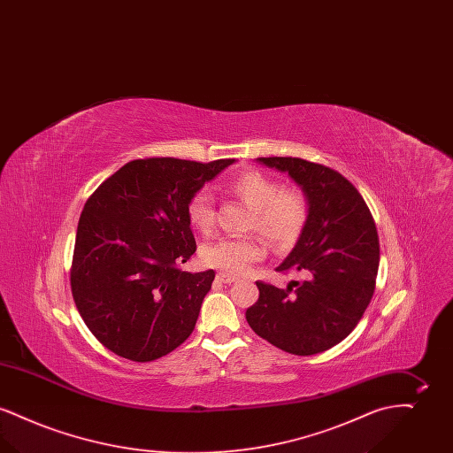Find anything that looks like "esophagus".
Here are the masks:
<instances>
[{"mask_svg": "<svg viewBox=\"0 0 453 453\" xmlns=\"http://www.w3.org/2000/svg\"><path fill=\"white\" fill-rule=\"evenodd\" d=\"M217 280L222 281V283H234L237 280L236 277H231L227 273H217Z\"/></svg>", "mask_w": 453, "mask_h": 453, "instance_id": "1", "label": "esophagus"}]
</instances>
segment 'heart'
<instances>
[{"label":"heart","instance_id":"1","mask_svg":"<svg viewBox=\"0 0 453 453\" xmlns=\"http://www.w3.org/2000/svg\"><path fill=\"white\" fill-rule=\"evenodd\" d=\"M226 192L251 209L248 229L261 233L277 250L292 248L299 241L309 219V203L301 190L281 187L279 180L258 170H246L226 183ZM187 216L195 231L211 233L216 224L212 196L196 192ZM265 255L266 244L259 236L219 237L202 248L207 266L231 275L246 273Z\"/></svg>","mask_w":453,"mask_h":453}]
</instances>
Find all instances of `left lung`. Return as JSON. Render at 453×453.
<instances>
[{
	"instance_id": "left-lung-1",
	"label": "left lung",
	"mask_w": 453,
	"mask_h": 453,
	"mask_svg": "<svg viewBox=\"0 0 453 453\" xmlns=\"http://www.w3.org/2000/svg\"><path fill=\"white\" fill-rule=\"evenodd\" d=\"M258 161L301 185L309 219L296 248L277 266L302 280L287 288L257 281L259 299L246 311V321L287 353L316 355L343 342L372 301L380 259L375 222L342 173L301 157Z\"/></svg>"
}]
</instances>
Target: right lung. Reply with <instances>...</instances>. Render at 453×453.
Wrapping results in <instances>:
<instances>
[{
    "label": "right lung",
    "instance_id": "add662e5",
    "mask_svg": "<svg viewBox=\"0 0 453 453\" xmlns=\"http://www.w3.org/2000/svg\"><path fill=\"white\" fill-rule=\"evenodd\" d=\"M233 163L134 159L88 198L71 292L88 329L111 353L152 362L192 334L216 273L181 270L196 250L187 207Z\"/></svg>",
    "mask_w": 453,
    "mask_h": 453
}]
</instances>
